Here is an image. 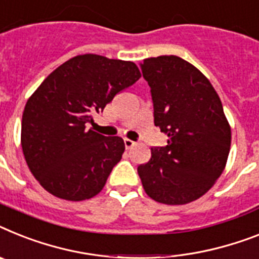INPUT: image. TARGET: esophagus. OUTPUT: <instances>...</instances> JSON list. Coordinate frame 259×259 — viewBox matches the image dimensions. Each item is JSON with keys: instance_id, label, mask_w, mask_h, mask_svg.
Returning <instances> with one entry per match:
<instances>
[{"instance_id": "esophagus-1", "label": "esophagus", "mask_w": 259, "mask_h": 259, "mask_svg": "<svg viewBox=\"0 0 259 259\" xmlns=\"http://www.w3.org/2000/svg\"><path fill=\"white\" fill-rule=\"evenodd\" d=\"M123 143H125V147L127 150L132 149L133 146H136V142H134V141H132V140H129V138H125V140H123Z\"/></svg>"}]
</instances>
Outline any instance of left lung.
Listing matches in <instances>:
<instances>
[{"mask_svg": "<svg viewBox=\"0 0 259 259\" xmlns=\"http://www.w3.org/2000/svg\"><path fill=\"white\" fill-rule=\"evenodd\" d=\"M140 67L150 87L154 123L168 140L151 149L138 175L158 203H191L213 186L227 164L232 136L221 100L209 80L179 56L149 58Z\"/></svg>", "mask_w": 259, "mask_h": 259, "instance_id": "8db88e82", "label": "left lung"}]
</instances>
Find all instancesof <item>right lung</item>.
<instances>
[{"instance_id": "right-lung-1", "label": "right lung", "mask_w": 259, "mask_h": 259, "mask_svg": "<svg viewBox=\"0 0 259 259\" xmlns=\"http://www.w3.org/2000/svg\"><path fill=\"white\" fill-rule=\"evenodd\" d=\"M140 77L133 62L85 54L63 63L39 85L23 110L21 143L30 171L47 192L81 201L103 190L125 143L88 123Z\"/></svg>"}]
</instances>
